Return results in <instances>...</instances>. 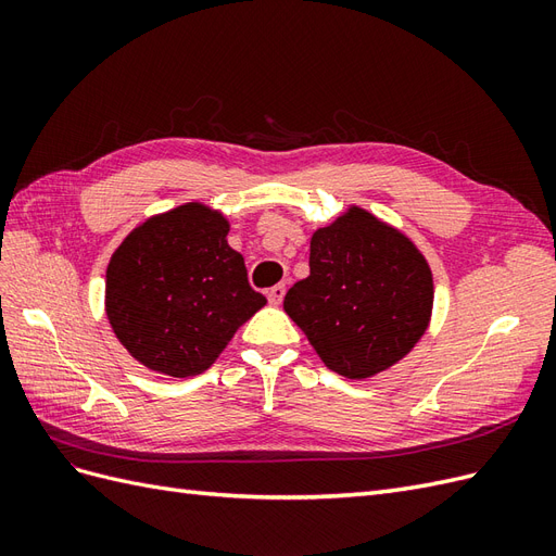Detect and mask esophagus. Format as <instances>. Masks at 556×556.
<instances>
[{
    "instance_id": "obj_1",
    "label": "esophagus",
    "mask_w": 556,
    "mask_h": 556,
    "mask_svg": "<svg viewBox=\"0 0 556 556\" xmlns=\"http://www.w3.org/2000/svg\"><path fill=\"white\" fill-rule=\"evenodd\" d=\"M268 304L271 306H280L282 304V296H285V285H274L271 290H268Z\"/></svg>"
}]
</instances>
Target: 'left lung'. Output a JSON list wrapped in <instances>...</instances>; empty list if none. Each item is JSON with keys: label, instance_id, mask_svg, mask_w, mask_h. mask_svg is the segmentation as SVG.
<instances>
[{"label": "left lung", "instance_id": "8db88e82", "mask_svg": "<svg viewBox=\"0 0 556 556\" xmlns=\"http://www.w3.org/2000/svg\"><path fill=\"white\" fill-rule=\"evenodd\" d=\"M311 276L285 294V313L333 374L374 378L422 339L433 276L419 248L380 217L348 206L311 239Z\"/></svg>", "mask_w": 556, "mask_h": 556}]
</instances>
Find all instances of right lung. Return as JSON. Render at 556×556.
<instances>
[{"label": "right lung", "mask_w": 556, "mask_h": 556, "mask_svg": "<svg viewBox=\"0 0 556 556\" xmlns=\"http://www.w3.org/2000/svg\"><path fill=\"white\" fill-rule=\"evenodd\" d=\"M229 220L201 201L148 217L106 268V317L129 355L172 378L204 374L241 325L264 308Z\"/></svg>", "instance_id": "add662e5"}]
</instances>
